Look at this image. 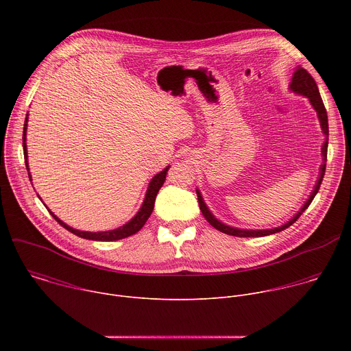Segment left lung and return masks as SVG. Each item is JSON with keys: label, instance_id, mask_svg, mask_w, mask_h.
Returning a JSON list of instances; mask_svg holds the SVG:
<instances>
[{"label": "left lung", "instance_id": "8db88e82", "mask_svg": "<svg viewBox=\"0 0 351 351\" xmlns=\"http://www.w3.org/2000/svg\"><path fill=\"white\" fill-rule=\"evenodd\" d=\"M289 88L295 93V94H300V95H306L310 103L313 106V108L317 111V115H318V119H319V123H321V128H322V132L325 134V143L322 144V165L319 168V178L314 186V190L311 193V195L308 197L307 202L304 203L303 208L300 210L290 221H287L286 223H283L282 226H278V228H274V229H239V228H233V226H229V225H225L222 223L221 221H218L213 213L208 210L207 204L204 203L203 199V195L202 193H199V190L197 189V198H198V206H199V210H202L204 218L208 221L210 225H213L215 229H218L219 232L222 233H226V234H230V236H237V237H261V236H268V234H274V233H278V232H282L285 230L286 228H289L290 225H293L298 218L300 215H302L307 208L308 206L311 204V202L314 199V197L317 195L318 190H319V186L322 183V179H324V175H325V168H326V154H328V134H329V128H328V115H326V110H325V106L322 103V98H321V94H319V90H318V86L314 80V77L303 68H297L293 73V77H291V82L289 84Z\"/></svg>", "mask_w": 351, "mask_h": 351}]
</instances>
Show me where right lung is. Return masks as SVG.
<instances>
[{
	"instance_id": "obj_1",
	"label": "right lung",
	"mask_w": 351,
	"mask_h": 351,
	"mask_svg": "<svg viewBox=\"0 0 351 351\" xmlns=\"http://www.w3.org/2000/svg\"><path fill=\"white\" fill-rule=\"evenodd\" d=\"M26 132H27V115L25 119V125H23V156H25V164H26V169L29 171V162H27V145H26ZM169 167H167L164 171H161L160 173H157L152 182L148 183V189L145 191V197L144 202L138 210V213L125 225H122L121 228H117L114 230H107V232H83V230H77L73 229L71 226H68L65 222H62L57 215H54V213L49 211V214L53 215V218L61 225L64 226L66 230H69L71 233L82 237V239H88V240H97V241H114V240H119V239H125L129 237L134 233H137L144 223L147 222V219L152 215L153 210H154V203H156V197L157 193L160 191V189L162 187L165 179H167V172H168ZM29 179L32 180V175L29 172Z\"/></svg>"
}]
</instances>
